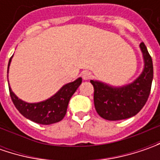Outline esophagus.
<instances>
[{"label":"esophagus","instance_id":"esophagus-1","mask_svg":"<svg viewBox=\"0 0 160 160\" xmlns=\"http://www.w3.org/2000/svg\"><path fill=\"white\" fill-rule=\"evenodd\" d=\"M82 76H83V78L84 80H89L92 77V73L90 71H84V72H83Z\"/></svg>","mask_w":160,"mask_h":160}]
</instances>
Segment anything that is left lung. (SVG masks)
<instances>
[{"label":"left lung","instance_id":"8db88e82","mask_svg":"<svg viewBox=\"0 0 160 160\" xmlns=\"http://www.w3.org/2000/svg\"><path fill=\"white\" fill-rule=\"evenodd\" d=\"M143 58V69L132 82L114 86L100 80H91L94 87V106L102 118L123 120L135 116L143 108L151 92L153 64L143 42L140 44Z\"/></svg>","mask_w":160,"mask_h":160}]
</instances>
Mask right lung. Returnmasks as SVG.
I'll return each mask as SVG.
<instances>
[{
	"label": "right lung",
	"mask_w": 160,
	"mask_h": 160,
	"mask_svg": "<svg viewBox=\"0 0 160 160\" xmlns=\"http://www.w3.org/2000/svg\"><path fill=\"white\" fill-rule=\"evenodd\" d=\"M12 57L9 58V64H8V71H7L8 77H9V66ZM81 83H82V77H78L75 81L64 84L55 94L51 96L47 100L39 102H34V103L27 102L19 99L11 90L9 83V89L11 100L14 103L15 107L17 108V109L19 111V113L22 116L37 124L51 125L54 123H58L63 119V118L67 113V108L71 97L76 92V91L80 86Z\"/></svg>",
	"instance_id": "obj_1"
}]
</instances>
